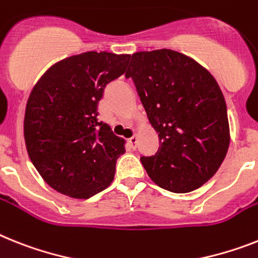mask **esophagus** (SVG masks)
<instances>
[{"instance_id": "34e87169", "label": "esophagus", "mask_w": 258, "mask_h": 258, "mask_svg": "<svg viewBox=\"0 0 258 258\" xmlns=\"http://www.w3.org/2000/svg\"><path fill=\"white\" fill-rule=\"evenodd\" d=\"M136 143H138V136H136V134L134 136H131L128 139V146L130 148L135 149L136 148Z\"/></svg>"}]
</instances>
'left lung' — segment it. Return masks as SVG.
I'll return each instance as SVG.
<instances>
[{
    "label": "left lung",
    "mask_w": 258,
    "mask_h": 258,
    "mask_svg": "<svg viewBox=\"0 0 258 258\" xmlns=\"http://www.w3.org/2000/svg\"><path fill=\"white\" fill-rule=\"evenodd\" d=\"M125 77L160 139L156 155L140 159L149 178L173 192L201 187L218 172L231 140L214 76L190 56L162 48L134 53Z\"/></svg>",
    "instance_id": "8db88e82"
}]
</instances>
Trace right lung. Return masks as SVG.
Wrapping results in <instances>:
<instances>
[{
    "instance_id": "add662e5",
    "label": "right lung",
    "mask_w": 258,
    "mask_h": 258,
    "mask_svg": "<svg viewBox=\"0 0 258 258\" xmlns=\"http://www.w3.org/2000/svg\"><path fill=\"white\" fill-rule=\"evenodd\" d=\"M130 57L94 51L71 56L49 67L32 88L23 122L26 148L56 191L86 199L112 182L125 142L98 122V102Z\"/></svg>"
}]
</instances>
